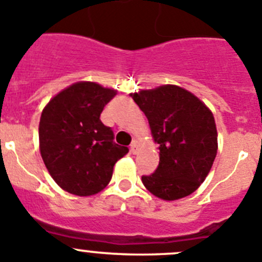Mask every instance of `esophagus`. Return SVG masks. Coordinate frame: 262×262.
<instances>
[{
  "mask_svg": "<svg viewBox=\"0 0 262 262\" xmlns=\"http://www.w3.org/2000/svg\"><path fill=\"white\" fill-rule=\"evenodd\" d=\"M130 149H132V152H133V154H137V149H138V141H136V139H134V141L132 142Z\"/></svg>",
  "mask_w": 262,
  "mask_h": 262,
  "instance_id": "1",
  "label": "esophagus"
}]
</instances>
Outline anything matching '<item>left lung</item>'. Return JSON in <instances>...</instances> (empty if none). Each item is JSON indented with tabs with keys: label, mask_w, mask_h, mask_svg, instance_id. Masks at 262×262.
I'll list each match as a JSON object with an SVG mask.
<instances>
[{
	"label": "left lung",
	"mask_w": 262,
	"mask_h": 262,
	"mask_svg": "<svg viewBox=\"0 0 262 262\" xmlns=\"http://www.w3.org/2000/svg\"><path fill=\"white\" fill-rule=\"evenodd\" d=\"M147 116L160 162L154 174L143 175L144 187L166 201L189 195L209 174L217 152L212 113L199 98L177 85L132 95Z\"/></svg>",
	"instance_id": "1"
}]
</instances>
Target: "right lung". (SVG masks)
Here are the masks:
<instances>
[{"instance_id":"1","label":"right lung","mask_w":262,"mask_h":262,"mask_svg":"<svg viewBox=\"0 0 262 262\" xmlns=\"http://www.w3.org/2000/svg\"><path fill=\"white\" fill-rule=\"evenodd\" d=\"M114 90L91 82L70 85L52 98L39 121V149L56 183L67 192L92 195L113 177L114 165L129 152L114 142V132L101 121Z\"/></svg>"}]
</instances>
